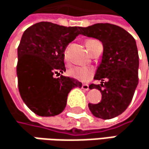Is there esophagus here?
<instances>
[{"label": "esophagus", "mask_w": 149, "mask_h": 149, "mask_svg": "<svg viewBox=\"0 0 149 149\" xmlns=\"http://www.w3.org/2000/svg\"><path fill=\"white\" fill-rule=\"evenodd\" d=\"M81 88L85 90V91H88L89 90V86L87 85V84H83L82 85V86H81Z\"/></svg>", "instance_id": "1"}]
</instances>
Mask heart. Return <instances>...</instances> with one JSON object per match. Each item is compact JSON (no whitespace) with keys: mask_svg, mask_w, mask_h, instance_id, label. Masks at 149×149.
Listing matches in <instances>:
<instances>
[{"mask_svg":"<svg viewBox=\"0 0 149 149\" xmlns=\"http://www.w3.org/2000/svg\"><path fill=\"white\" fill-rule=\"evenodd\" d=\"M93 40H87L86 42V45L92 42ZM65 53H64V57H65ZM68 74L71 77L74 78V79H77L79 81H89L93 73V70L89 68H86V67H83V66H74L73 68H71L69 70H68Z\"/></svg>","mask_w":149,"mask_h":149,"instance_id":"obj_1","label":"heart"}]
</instances>
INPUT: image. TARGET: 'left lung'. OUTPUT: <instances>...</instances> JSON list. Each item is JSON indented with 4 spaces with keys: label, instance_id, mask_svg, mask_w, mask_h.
<instances>
[{
    "label": "left lung",
    "instance_id": "8db88e82",
    "mask_svg": "<svg viewBox=\"0 0 149 149\" xmlns=\"http://www.w3.org/2000/svg\"><path fill=\"white\" fill-rule=\"evenodd\" d=\"M80 30L84 36L100 40L104 47L94 75L95 80L101 81L100 85L89 86L90 89L100 91L102 100L95 104L89 103V110L101 119L118 117L130 104L138 85L139 56L136 40L123 28L108 23ZM104 79L107 81L104 83Z\"/></svg>",
    "mask_w": 149,
    "mask_h": 149
}]
</instances>
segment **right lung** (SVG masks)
<instances>
[{"label": "right lung", "instance_id": "add662e5", "mask_svg": "<svg viewBox=\"0 0 149 149\" xmlns=\"http://www.w3.org/2000/svg\"><path fill=\"white\" fill-rule=\"evenodd\" d=\"M80 29L43 21L27 28L21 37L17 64L19 91L28 108L40 117L63 112L69 92L82 86L74 78L54 77L66 71L63 53L81 34Z\"/></svg>", "mask_w": 149, "mask_h": 149}]
</instances>
